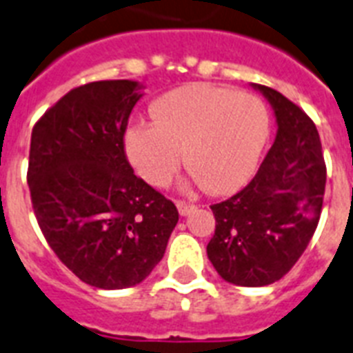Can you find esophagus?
Returning a JSON list of instances; mask_svg holds the SVG:
<instances>
[{
	"label": "esophagus",
	"mask_w": 353,
	"mask_h": 353,
	"mask_svg": "<svg viewBox=\"0 0 353 353\" xmlns=\"http://www.w3.org/2000/svg\"><path fill=\"white\" fill-rule=\"evenodd\" d=\"M177 210L181 216H188L190 212L196 210V206L190 205V203H185V201H177Z\"/></svg>",
	"instance_id": "34e87169"
}]
</instances>
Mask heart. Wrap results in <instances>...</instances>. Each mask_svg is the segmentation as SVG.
<instances>
[{
	"label": "heart",
	"mask_w": 353,
	"mask_h": 353,
	"mask_svg": "<svg viewBox=\"0 0 353 353\" xmlns=\"http://www.w3.org/2000/svg\"><path fill=\"white\" fill-rule=\"evenodd\" d=\"M150 116L154 125L128 127L123 145L134 170L154 186L170 183L185 154L190 183L216 194L237 190L256 170L270 132L259 97L208 83L163 94Z\"/></svg>",
	"instance_id": "obj_1"
}]
</instances>
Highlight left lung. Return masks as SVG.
<instances>
[{"label":"left lung","instance_id":"left-lung-1","mask_svg":"<svg viewBox=\"0 0 353 353\" xmlns=\"http://www.w3.org/2000/svg\"><path fill=\"white\" fill-rule=\"evenodd\" d=\"M252 87L274 110L276 141L241 192L210 206L216 232L206 246L217 274L237 286L272 285L296 265L317 228L326 185L314 121L274 88Z\"/></svg>","mask_w":353,"mask_h":353}]
</instances>
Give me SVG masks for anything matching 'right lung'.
Instances as JSON below:
<instances>
[{
	"instance_id": "add662e5",
	"label": "right lung",
	"mask_w": 353,
	"mask_h": 353,
	"mask_svg": "<svg viewBox=\"0 0 353 353\" xmlns=\"http://www.w3.org/2000/svg\"><path fill=\"white\" fill-rule=\"evenodd\" d=\"M132 79L77 87L34 125L28 188L63 265L101 290L139 285L163 259L176 205L134 176L123 136L143 96Z\"/></svg>"
}]
</instances>
